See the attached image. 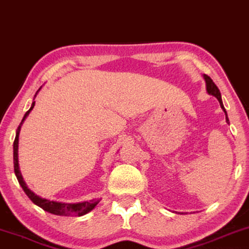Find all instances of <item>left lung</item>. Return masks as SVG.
<instances>
[{
	"instance_id": "8db88e82",
	"label": "left lung",
	"mask_w": 249,
	"mask_h": 249,
	"mask_svg": "<svg viewBox=\"0 0 249 249\" xmlns=\"http://www.w3.org/2000/svg\"><path fill=\"white\" fill-rule=\"evenodd\" d=\"M204 79H205V81H206L207 93L213 95V96H215L217 98V101L220 102L221 107H222V110L224 111V113H226V115H227V112H226V110H224V107H223V103H222V98H221V94H220L219 88H217L216 85L214 84V81L211 79L209 76H206V74H204ZM226 120H227L228 124H229V119H228V117H226Z\"/></svg>"
}]
</instances>
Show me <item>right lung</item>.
Instances as JSON below:
<instances>
[{
	"instance_id": "1",
	"label": "right lung",
	"mask_w": 249,
	"mask_h": 249,
	"mask_svg": "<svg viewBox=\"0 0 249 249\" xmlns=\"http://www.w3.org/2000/svg\"><path fill=\"white\" fill-rule=\"evenodd\" d=\"M34 107H35V102H33L32 107H30L29 110L26 112L25 117H23L21 122H20L19 127H18V129H17L15 142H13V164H15V173L17 176V179H18L20 186L22 187L23 192L26 193V195L29 197L30 200H32L34 204H36L37 206L42 207V209L44 211H46V212L55 214V215H64V216H69V215L81 216V215H84V214L90 212V211L97 205L98 200H97V202H95V200H89V202H83V203H76V204H66V203L53 202V200L40 198L39 196L35 195V194H34L32 190H30L28 187L26 186L25 181H23L22 176H21V173H20V170H19V164H18L19 131H20V128H21V124H22L23 120H25V119L27 118V115H28L29 112L33 110Z\"/></svg>"
}]
</instances>
